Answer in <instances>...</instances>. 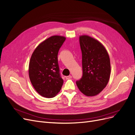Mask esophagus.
Returning a JSON list of instances; mask_svg holds the SVG:
<instances>
[{"mask_svg": "<svg viewBox=\"0 0 135 135\" xmlns=\"http://www.w3.org/2000/svg\"><path fill=\"white\" fill-rule=\"evenodd\" d=\"M65 78L66 80H68V79H70L72 78V76L71 75H69V76H67L65 77Z\"/></svg>", "mask_w": 135, "mask_h": 135, "instance_id": "obj_1", "label": "esophagus"}]
</instances>
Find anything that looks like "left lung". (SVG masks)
I'll return each instance as SVG.
<instances>
[{"mask_svg":"<svg viewBox=\"0 0 135 135\" xmlns=\"http://www.w3.org/2000/svg\"><path fill=\"white\" fill-rule=\"evenodd\" d=\"M82 52V76L76 83L80 91L87 96L99 93L110 78L109 56L104 46L88 36L80 37Z\"/></svg>","mask_w":135,"mask_h":135,"instance_id":"1","label":"left lung"}]
</instances>
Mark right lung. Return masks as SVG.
<instances>
[{"instance_id":"add662e5","label":"right lung","mask_w":135,"mask_h":135,"mask_svg":"<svg viewBox=\"0 0 135 135\" xmlns=\"http://www.w3.org/2000/svg\"><path fill=\"white\" fill-rule=\"evenodd\" d=\"M65 40L62 36L50 37L42 42L31 56L30 79L36 91L44 97H54L62 86L57 54Z\"/></svg>"}]
</instances>
